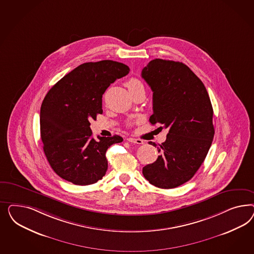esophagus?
<instances>
[{
	"label": "esophagus",
	"mask_w": 254,
	"mask_h": 254,
	"mask_svg": "<svg viewBox=\"0 0 254 254\" xmlns=\"http://www.w3.org/2000/svg\"><path fill=\"white\" fill-rule=\"evenodd\" d=\"M127 141L128 142H132V143H137V144H142L143 143V140H141V139H139V138H127Z\"/></svg>",
	"instance_id": "esophagus-1"
}]
</instances>
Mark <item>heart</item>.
Segmentation results:
<instances>
[{
    "mask_svg": "<svg viewBox=\"0 0 254 254\" xmlns=\"http://www.w3.org/2000/svg\"><path fill=\"white\" fill-rule=\"evenodd\" d=\"M126 85L127 86V88H128V90H129L130 93L133 92V91H136L138 89H140V88H144L143 83L140 80L137 79V78H131L127 82Z\"/></svg>",
    "mask_w": 254,
    "mask_h": 254,
    "instance_id": "1",
    "label": "heart"
}]
</instances>
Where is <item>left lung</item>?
<instances>
[{"instance_id": "1", "label": "left lung", "mask_w": 254, "mask_h": 254, "mask_svg": "<svg viewBox=\"0 0 254 254\" xmlns=\"http://www.w3.org/2000/svg\"><path fill=\"white\" fill-rule=\"evenodd\" d=\"M141 77L153 91L150 123L169 129L157 147L161 154L142 174L158 188H175L193 177L208 154L214 137L212 105L202 81L182 62L155 59Z\"/></svg>"}]
</instances>
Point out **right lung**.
<instances>
[{"label": "right lung", "instance_id": "add662e5", "mask_svg": "<svg viewBox=\"0 0 254 254\" xmlns=\"http://www.w3.org/2000/svg\"><path fill=\"white\" fill-rule=\"evenodd\" d=\"M129 68L120 62L101 61L79 65L46 94L40 112L41 138L51 168L76 185L97 183L108 169V148L123 138L92 137L90 120L102 114V95Z\"/></svg>", "mask_w": 254, "mask_h": 254}]
</instances>
